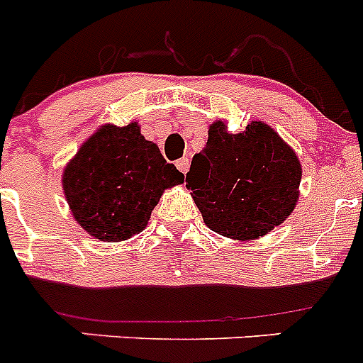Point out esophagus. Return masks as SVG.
<instances>
[{
	"mask_svg": "<svg viewBox=\"0 0 363 363\" xmlns=\"http://www.w3.org/2000/svg\"><path fill=\"white\" fill-rule=\"evenodd\" d=\"M189 165H191V163H189L187 158H182V160H178V162H176V167H178V171L184 172V174H187Z\"/></svg>",
	"mask_w": 363,
	"mask_h": 363,
	"instance_id": "esophagus-1",
	"label": "esophagus"
}]
</instances>
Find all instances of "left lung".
Returning a JSON list of instances; mask_svg holds the SVG:
<instances>
[{
  "label": "left lung",
  "mask_w": 363,
  "mask_h": 363,
  "mask_svg": "<svg viewBox=\"0 0 363 363\" xmlns=\"http://www.w3.org/2000/svg\"><path fill=\"white\" fill-rule=\"evenodd\" d=\"M185 182L205 225L249 242L291 216L300 198L301 163L264 121L230 133L218 120L209 125L207 145L192 158Z\"/></svg>",
  "instance_id": "left-lung-1"
}]
</instances>
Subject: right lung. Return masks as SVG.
<instances>
[{
	"mask_svg": "<svg viewBox=\"0 0 363 363\" xmlns=\"http://www.w3.org/2000/svg\"><path fill=\"white\" fill-rule=\"evenodd\" d=\"M185 176L145 140L138 121L101 125L63 169L62 187L74 220L99 242L142 233L165 189Z\"/></svg>",
	"mask_w": 363,
	"mask_h": 363,
	"instance_id": "1",
	"label": "right lung"
}]
</instances>
